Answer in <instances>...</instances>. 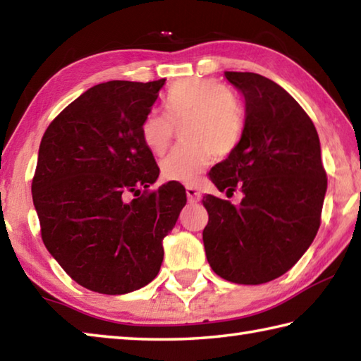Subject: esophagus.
Returning a JSON list of instances; mask_svg holds the SVG:
<instances>
[{"label":"esophagus","mask_w":361,"mask_h":361,"mask_svg":"<svg viewBox=\"0 0 361 361\" xmlns=\"http://www.w3.org/2000/svg\"><path fill=\"white\" fill-rule=\"evenodd\" d=\"M186 195H188V200L191 204H195L200 200V192L195 186H186Z\"/></svg>","instance_id":"esophagus-1"}]
</instances>
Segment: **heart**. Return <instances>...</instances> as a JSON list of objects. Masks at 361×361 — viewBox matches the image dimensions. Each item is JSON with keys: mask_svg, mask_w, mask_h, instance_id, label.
I'll use <instances>...</instances> for the list:
<instances>
[{"mask_svg": "<svg viewBox=\"0 0 361 361\" xmlns=\"http://www.w3.org/2000/svg\"><path fill=\"white\" fill-rule=\"evenodd\" d=\"M166 113L149 111L140 124V137L152 154L167 151L173 124H181L185 143L176 146L161 164L167 180L192 183L210 164L212 151L228 156L243 132V108L234 90L213 78H188L167 90Z\"/></svg>", "mask_w": 361, "mask_h": 361, "instance_id": "obj_1", "label": "heart"}]
</instances>
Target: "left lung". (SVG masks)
<instances>
[{
    "label": "left lung",
    "instance_id": "obj_1",
    "mask_svg": "<svg viewBox=\"0 0 361 361\" xmlns=\"http://www.w3.org/2000/svg\"><path fill=\"white\" fill-rule=\"evenodd\" d=\"M245 99L239 145L216 164L219 191L243 192L239 205L204 195L209 224L202 239L215 274L259 285L283 276L314 242L326 192L320 140L301 105L271 79L224 71Z\"/></svg>",
    "mask_w": 361,
    "mask_h": 361
}]
</instances>
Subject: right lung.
Here are the masks:
<instances>
[{
	"instance_id": "obj_1",
	"label": "right lung",
	"mask_w": 361,
	"mask_h": 361,
	"mask_svg": "<svg viewBox=\"0 0 361 361\" xmlns=\"http://www.w3.org/2000/svg\"><path fill=\"white\" fill-rule=\"evenodd\" d=\"M164 84H97L42 135L32 183L42 242L90 291L126 295L148 285L162 264L164 237L186 205L176 183L149 191L159 167L140 124Z\"/></svg>"
}]
</instances>
